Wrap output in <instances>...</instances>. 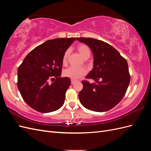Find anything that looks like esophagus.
Wrapping results in <instances>:
<instances>
[{"label":"esophagus","instance_id":"34e87169","mask_svg":"<svg viewBox=\"0 0 151 151\" xmlns=\"http://www.w3.org/2000/svg\"><path fill=\"white\" fill-rule=\"evenodd\" d=\"M76 82V80H73V79H72L71 80V84H74Z\"/></svg>","mask_w":151,"mask_h":151}]
</instances>
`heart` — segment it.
<instances>
[{"instance_id":"b5f03b06","label":"heart","mask_w":151,"mask_h":151,"mask_svg":"<svg viewBox=\"0 0 151 151\" xmlns=\"http://www.w3.org/2000/svg\"><path fill=\"white\" fill-rule=\"evenodd\" d=\"M77 50H78V52L81 55V56L83 57L84 59H88L89 58L91 55V50L89 47L88 45L83 43L79 44L77 46ZM70 53L69 50H66L65 52L63 55L62 57V63L63 64H65L67 61V58ZM87 73V70L86 68L83 67L77 68L74 67H68L67 69L64 70L63 74L65 77H68L71 79H79L81 77L85 76Z\"/></svg>"}]
</instances>
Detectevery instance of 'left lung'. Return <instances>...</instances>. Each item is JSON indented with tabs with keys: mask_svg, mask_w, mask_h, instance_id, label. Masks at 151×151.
<instances>
[{
	"mask_svg": "<svg viewBox=\"0 0 151 151\" xmlns=\"http://www.w3.org/2000/svg\"><path fill=\"white\" fill-rule=\"evenodd\" d=\"M88 45L94 55V68L82 81L79 93L81 104L97 112L109 110L119 103L129 87L130 75L127 60L111 45L91 38H77Z\"/></svg>",
	"mask_w": 151,
	"mask_h": 151,
	"instance_id": "8db88e82",
	"label": "left lung"
}]
</instances>
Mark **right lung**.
Instances as JSON below:
<instances>
[{
    "label": "right lung",
    "mask_w": 151,
    "mask_h": 151,
    "mask_svg": "<svg viewBox=\"0 0 151 151\" xmlns=\"http://www.w3.org/2000/svg\"><path fill=\"white\" fill-rule=\"evenodd\" d=\"M75 38L50 40L27 55L17 69V88L24 101L35 110L49 113L60 108L70 85L60 77L62 57ZM51 80L53 83H50Z\"/></svg>",
    "instance_id": "right-lung-1"
}]
</instances>
